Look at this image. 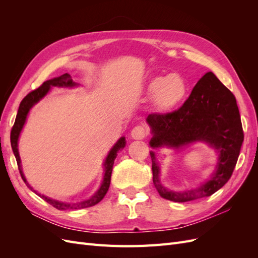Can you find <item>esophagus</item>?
Wrapping results in <instances>:
<instances>
[{"mask_svg": "<svg viewBox=\"0 0 258 258\" xmlns=\"http://www.w3.org/2000/svg\"><path fill=\"white\" fill-rule=\"evenodd\" d=\"M147 135H148V130L145 126H142V124H140V126H137L131 130V138L135 140H142Z\"/></svg>", "mask_w": 258, "mask_h": 258, "instance_id": "1", "label": "esophagus"}]
</instances>
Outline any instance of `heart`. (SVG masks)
<instances>
[{
  "label": "heart",
  "mask_w": 258,
  "mask_h": 258,
  "mask_svg": "<svg viewBox=\"0 0 258 258\" xmlns=\"http://www.w3.org/2000/svg\"><path fill=\"white\" fill-rule=\"evenodd\" d=\"M145 92L154 98L160 111H171L184 102L188 95V85L178 74L156 76L146 84Z\"/></svg>",
  "instance_id": "b5f03b06"
}]
</instances>
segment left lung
Here are the masks:
<instances>
[{
    "label": "left lung",
    "mask_w": 258,
    "mask_h": 258,
    "mask_svg": "<svg viewBox=\"0 0 258 258\" xmlns=\"http://www.w3.org/2000/svg\"><path fill=\"white\" fill-rule=\"evenodd\" d=\"M152 148L183 147L202 142L217 152L215 170L195 188L175 191L160 182V166L155 152L151 151L153 182L162 198L174 202H187L213 195L228 182L239 157L243 130L237 101L220 80L208 72L195 86L189 98L178 110L168 114H151Z\"/></svg>",
    "instance_id": "left-lung-1"
}]
</instances>
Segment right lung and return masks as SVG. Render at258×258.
Segmentation results:
<instances>
[{
    "mask_svg": "<svg viewBox=\"0 0 258 258\" xmlns=\"http://www.w3.org/2000/svg\"><path fill=\"white\" fill-rule=\"evenodd\" d=\"M80 84H77L75 82H73L72 77L70 74L66 73L63 75H61L59 77H54V79H51L49 81H46L42 84L41 87H38L37 89L31 91L29 95H27L23 100L21 101V103L19 105L18 108V113L16 116V120H15V123L13 126L12 132H11V144H12V148L15 157H16L17 160V165H18V169L20 175L23 179V182L27 184V186L29 188L34 191L36 195H38L42 199H44L46 202H48L49 205H51L52 207H54L58 210H77V209H84V208H89L95 206L104 198V196L106 195L108 187H110L111 184V175H112V171H113V166H114V160L117 156V153H118L120 150L126 146V139L124 137H121L118 141H117L114 146L111 148L110 152H108L106 158L103 162V179L101 182V185L99 187V189L92 195V196L89 199H86L83 201H79V202H64V201H59L56 199H51L45 195H41L38 194L36 190L33 189V187L31 186L27 178L23 174L22 171V167H21V159L19 156V151H18V141H19V137L21 131L23 129V126L27 121L28 115L31 108H32L36 103L40 102V101L47 95V93L50 91L51 87H62V88H72V87H76Z\"/></svg>",
    "mask_w": 258,
    "mask_h": 258,
    "instance_id": "1",
    "label": "right lung"
}]
</instances>
